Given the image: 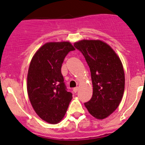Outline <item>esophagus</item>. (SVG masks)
I'll return each mask as SVG.
<instances>
[{
  "label": "esophagus",
  "instance_id": "34e87169",
  "mask_svg": "<svg viewBox=\"0 0 145 145\" xmlns=\"http://www.w3.org/2000/svg\"><path fill=\"white\" fill-rule=\"evenodd\" d=\"M78 90H79V87H76L74 88H73V91H74V92H77Z\"/></svg>",
  "mask_w": 145,
  "mask_h": 145
}]
</instances>
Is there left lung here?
Listing matches in <instances>:
<instances>
[{
  "instance_id": "8db88e82",
  "label": "left lung",
  "mask_w": 145,
  "mask_h": 145,
  "mask_svg": "<svg viewBox=\"0 0 145 145\" xmlns=\"http://www.w3.org/2000/svg\"><path fill=\"white\" fill-rule=\"evenodd\" d=\"M90 68L93 93L84 103L97 119L112 114L121 103L125 90V73L121 60L110 45L99 40H82L74 43Z\"/></svg>"
}]
</instances>
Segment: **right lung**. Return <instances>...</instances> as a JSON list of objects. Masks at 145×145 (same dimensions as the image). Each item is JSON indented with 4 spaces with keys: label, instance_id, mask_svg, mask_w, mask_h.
<instances>
[{
    "label": "right lung",
    "instance_id": "1",
    "mask_svg": "<svg viewBox=\"0 0 145 145\" xmlns=\"http://www.w3.org/2000/svg\"><path fill=\"white\" fill-rule=\"evenodd\" d=\"M74 50L70 42H47L35 52L29 65V101L38 116L50 124L63 119L72 99L66 90L61 68L66 55Z\"/></svg>",
    "mask_w": 145,
    "mask_h": 145
}]
</instances>
